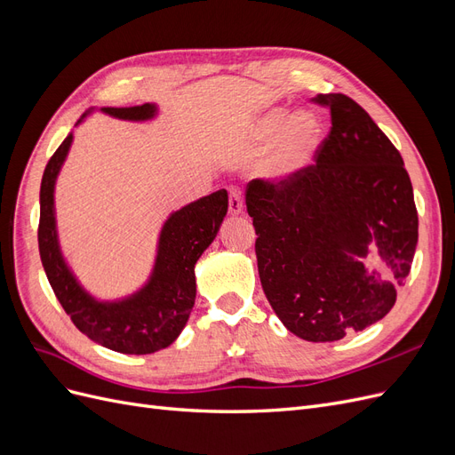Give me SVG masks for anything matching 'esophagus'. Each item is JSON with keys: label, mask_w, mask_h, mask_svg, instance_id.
Returning <instances> with one entry per match:
<instances>
[{"label": "esophagus", "mask_w": 455, "mask_h": 455, "mask_svg": "<svg viewBox=\"0 0 455 455\" xmlns=\"http://www.w3.org/2000/svg\"><path fill=\"white\" fill-rule=\"evenodd\" d=\"M243 212V197L237 189L229 191V214L237 216Z\"/></svg>", "instance_id": "esophagus-1"}]
</instances>
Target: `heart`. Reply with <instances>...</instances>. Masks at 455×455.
I'll return each mask as SVG.
<instances>
[{"label": "heart", "mask_w": 455, "mask_h": 455, "mask_svg": "<svg viewBox=\"0 0 455 455\" xmlns=\"http://www.w3.org/2000/svg\"><path fill=\"white\" fill-rule=\"evenodd\" d=\"M323 139V123L313 112H296L284 106L261 114L249 132L252 148L275 145L258 164V176L269 184L291 182L313 161Z\"/></svg>", "instance_id": "heart-1"}]
</instances>
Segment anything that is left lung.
<instances>
[{
    "instance_id": "1",
    "label": "left lung",
    "mask_w": 455,
    "mask_h": 455,
    "mask_svg": "<svg viewBox=\"0 0 455 455\" xmlns=\"http://www.w3.org/2000/svg\"><path fill=\"white\" fill-rule=\"evenodd\" d=\"M332 129L316 163L291 182L252 180L261 288L301 339L338 341L378 323L396 301L418 244V211L404 161L364 109L319 94ZM375 251L377 266L363 259Z\"/></svg>"
}]
</instances>
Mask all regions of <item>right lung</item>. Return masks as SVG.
Instances as JSON below:
<instances>
[{"instance_id": "obj_1", "label": "right lung", "mask_w": 455, "mask_h": 455, "mask_svg": "<svg viewBox=\"0 0 455 455\" xmlns=\"http://www.w3.org/2000/svg\"><path fill=\"white\" fill-rule=\"evenodd\" d=\"M92 109L81 116L76 125ZM100 112L123 121H149L157 116V106L148 102L131 108H100ZM72 142L74 132L66 136L49 159L39 189V256L54 296L72 323L99 346L125 355H148L169 347L180 336L196 304V264L228 214V191H214L172 212L161 228L156 264L146 284L131 296L102 301L79 284L59 243L54 186Z\"/></svg>"}]
</instances>
